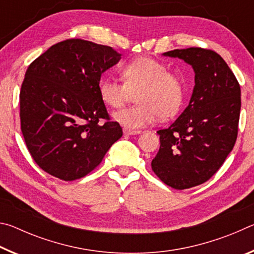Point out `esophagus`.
I'll return each mask as SVG.
<instances>
[{"mask_svg":"<svg viewBox=\"0 0 254 254\" xmlns=\"http://www.w3.org/2000/svg\"><path fill=\"white\" fill-rule=\"evenodd\" d=\"M140 132H141L140 130H130V128H127V127H124V128H123V133H124V134H127V135L139 134Z\"/></svg>","mask_w":254,"mask_h":254,"instance_id":"34e87169","label":"esophagus"}]
</instances>
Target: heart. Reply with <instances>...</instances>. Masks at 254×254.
<instances>
[{"mask_svg": "<svg viewBox=\"0 0 254 254\" xmlns=\"http://www.w3.org/2000/svg\"><path fill=\"white\" fill-rule=\"evenodd\" d=\"M122 81L105 78L100 83V96L107 106L119 109L135 92L134 106L117 112L113 119L130 130L150 126L160 117H175L182 107L185 85L182 76L168 71L163 64L149 57H139L121 68Z\"/></svg>", "mask_w": 254, "mask_h": 254, "instance_id": "heart-1", "label": "heart"}]
</instances>
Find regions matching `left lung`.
I'll list each match as a JSON object with an SVG mask.
<instances>
[{
  "instance_id": "left-lung-1",
  "label": "left lung",
  "mask_w": 254,
  "mask_h": 254,
  "mask_svg": "<svg viewBox=\"0 0 254 254\" xmlns=\"http://www.w3.org/2000/svg\"><path fill=\"white\" fill-rule=\"evenodd\" d=\"M195 71L188 106L169 127L158 131L160 148L153 173L171 188L195 187L212 177L233 149L241 110V88L233 71L213 50L191 47L163 54Z\"/></svg>"
}]
</instances>
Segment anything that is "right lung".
Wrapping results in <instances>:
<instances>
[{
  "label": "right lung",
  "instance_id": "add662e5",
  "mask_svg": "<svg viewBox=\"0 0 254 254\" xmlns=\"http://www.w3.org/2000/svg\"><path fill=\"white\" fill-rule=\"evenodd\" d=\"M120 59L112 47L67 39L29 65L20 91L21 131L46 173L65 182L85 177L122 136L100 96L102 74Z\"/></svg>",
  "mask_w": 254,
  "mask_h": 254
}]
</instances>
